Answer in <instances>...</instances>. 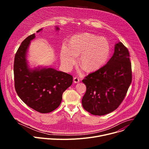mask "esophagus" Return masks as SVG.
<instances>
[{"label": "esophagus", "mask_w": 149, "mask_h": 149, "mask_svg": "<svg viewBox=\"0 0 149 149\" xmlns=\"http://www.w3.org/2000/svg\"><path fill=\"white\" fill-rule=\"evenodd\" d=\"M79 82V79L78 77L74 78V83H78Z\"/></svg>", "instance_id": "34e87169"}]
</instances>
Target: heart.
Returning <instances> with one entry per match:
<instances>
[{
	"label": "heart",
	"instance_id": "obj_1",
	"mask_svg": "<svg viewBox=\"0 0 149 149\" xmlns=\"http://www.w3.org/2000/svg\"><path fill=\"white\" fill-rule=\"evenodd\" d=\"M110 47L105 38L84 33L72 36L68 48L63 47L61 52V61L63 66L71 68L76 62L75 57L81 55L79 64L88 72L95 71L107 62Z\"/></svg>",
	"mask_w": 149,
	"mask_h": 149
}]
</instances>
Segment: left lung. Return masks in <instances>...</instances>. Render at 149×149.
I'll return each instance as SVG.
<instances>
[{
  "label": "left lung",
  "mask_w": 149,
  "mask_h": 149,
  "mask_svg": "<svg viewBox=\"0 0 149 149\" xmlns=\"http://www.w3.org/2000/svg\"><path fill=\"white\" fill-rule=\"evenodd\" d=\"M132 80L129 52L119 42L109 62L82 81L87 87L82 99L83 108L95 116L113 112L123 101Z\"/></svg>",
  "instance_id": "1"
}]
</instances>
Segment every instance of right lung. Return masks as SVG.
<instances>
[{
	"label": "right lung",
	"mask_w": 149,
	"mask_h": 149,
	"mask_svg": "<svg viewBox=\"0 0 149 149\" xmlns=\"http://www.w3.org/2000/svg\"><path fill=\"white\" fill-rule=\"evenodd\" d=\"M35 38V33L28 36L15 54V88L19 98L29 107L40 113H48L59 107L62 94L72 85L73 77L51 68H29L26 56L31 40Z\"/></svg>",
	"instance_id": "obj_1"
}]
</instances>
